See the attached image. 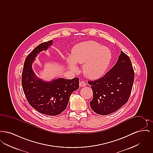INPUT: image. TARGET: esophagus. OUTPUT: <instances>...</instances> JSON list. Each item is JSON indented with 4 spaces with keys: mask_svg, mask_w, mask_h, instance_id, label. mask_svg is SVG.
I'll use <instances>...</instances> for the list:
<instances>
[{
    "mask_svg": "<svg viewBox=\"0 0 153 153\" xmlns=\"http://www.w3.org/2000/svg\"><path fill=\"white\" fill-rule=\"evenodd\" d=\"M80 87H85L87 85V83L85 82L84 81H81L79 84Z\"/></svg>",
    "mask_w": 153,
    "mask_h": 153,
    "instance_id": "obj_1",
    "label": "esophagus"
}]
</instances>
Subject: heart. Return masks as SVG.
<instances>
[{
  "mask_svg": "<svg viewBox=\"0 0 153 153\" xmlns=\"http://www.w3.org/2000/svg\"><path fill=\"white\" fill-rule=\"evenodd\" d=\"M112 59L109 49L94 41H88L76 45L72 49V57L66 58L68 68L73 72L78 71L77 64H83L84 74L91 79L102 76Z\"/></svg>",
  "mask_w": 153,
  "mask_h": 153,
  "instance_id": "heart-1",
  "label": "heart"
}]
</instances>
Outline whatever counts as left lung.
I'll list each match as a JSON object with an SVG mask.
<instances>
[{
    "label": "left lung",
    "mask_w": 153,
    "mask_h": 153,
    "mask_svg": "<svg viewBox=\"0 0 153 153\" xmlns=\"http://www.w3.org/2000/svg\"><path fill=\"white\" fill-rule=\"evenodd\" d=\"M134 80L131 60L120 51L116 64L98 80L88 81L93 92L90 102L92 109L99 115H107L120 108L129 99Z\"/></svg>",
    "instance_id": "obj_1"
}]
</instances>
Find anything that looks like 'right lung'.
Wrapping results in <instances>:
<instances>
[{
  "label": "right lung",
  "mask_w": 153,
  "mask_h": 153,
  "mask_svg": "<svg viewBox=\"0 0 153 153\" xmlns=\"http://www.w3.org/2000/svg\"><path fill=\"white\" fill-rule=\"evenodd\" d=\"M53 40L39 44L25 59L22 74V85L30 105L41 114L55 116L66 109L69 97L79 88V79L58 78L51 81L39 79L32 69L37 54L46 51Z\"/></svg>",
  "instance_id": "right-lung-1"
}]
</instances>
